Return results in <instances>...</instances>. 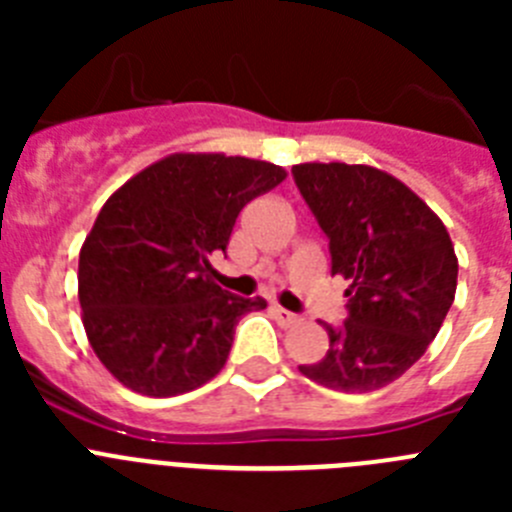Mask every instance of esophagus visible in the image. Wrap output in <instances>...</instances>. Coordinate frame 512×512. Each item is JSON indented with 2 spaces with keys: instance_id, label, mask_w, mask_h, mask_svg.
<instances>
[{
  "instance_id": "obj_1",
  "label": "esophagus",
  "mask_w": 512,
  "mask_h": 512,
  "mask_svg": "<svg viewBox=\"0 0 512 512\" xmlns=\"http://www.w3.org/2000/svg\"><path fill=\"white\" fill-rule=\"evenodd\" d=\"M271 312H274V318H277L279 325H284V328H289V325H297L300 323V315H295V312L284 310V307H271Z\"/></svg>"
}]
</instances>
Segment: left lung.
Here are the masks:
<instances>
[{
	"label": "left lung",
	"mask_w": 512,
	"mask_h": 512,
	"mask_svg": "<svg viewBox=\"0 0 512 512\" xmlns=\"http://www.w3.org/2000/svg\"><path fill=\"white\" fill-rule=\"evenodd\" d=\"M295 182L348 279V320L323 323L330 348L300 366L338 392L395 382L425 354L456 295L454 243L441 217L392 174L366 164H297Z\"/></svg>",
	"instance_id": "left-lung-1"
}]
</instances>
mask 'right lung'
Wrapping results in <instances>:
<instances>
[{
  "mask_svg": "<svg viewBox=\"0 0 512 512\" xmlns=\"http://www.w3.org/2000/svg\"><path fill=\"white\" fill-rule=\"evenodd\" d=\"M284 179L259 158L171 153L110 194L79 253V305L117 382L174 397L223 369L241 315L266 300L212 282L210 256L228 248L246 202Z\"/></svg>",
  "mask_w": 512,
  "mask_h": 512,
  "instance_id": "add662e5",
  "label": "right lung"
}]
</instances>
